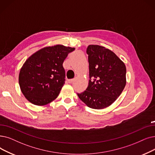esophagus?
Returning a JSON list of instances; mask_svg holds the SVG:
<instances>
[{
	"mask_svg": "<svg viewBox=\"0 0 155 155\" xmlns=\"http://www.w3.org/2000/svg\"><path fill=\"white\" fill-rule=\"evenodd\" d=\"M73 81H74V79H73V78H72V79H69V80H68V82L69 84H71Z\"/></svg>",
	"mask_w": 155,
	"mask_h": 155,
	"instance_id": "1",
	"label": "esophagus"
}]
</instances>
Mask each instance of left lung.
Wrapping results in <instances>:
<instances>
[{"label":"left lung","instance_id":"8db88e82","mask_svg":"<svg viewBox=\"0 0 155 155\" xmlns=\"http://www.w3.org/2000/svg\"><path fill=\"white\" fill-rule=\"evenodd\" d=\"M89 81L86 91L77 94L88 107L101 110L110 106L126 85V67L115 53L104 47L89 45L87 48Z\"/></svg>","mask_w":155,"mask_h":155}]
</instances>
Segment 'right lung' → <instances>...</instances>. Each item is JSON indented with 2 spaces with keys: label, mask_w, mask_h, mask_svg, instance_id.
Here are the masks:
<instances>
[{
  "label": "right lung",
  "mask_w": 155,
  "mask_h": 155,
  "mask_svg": "<svg viewBox=\"0 0 155 155\" xmlns=\"http://www.w3.org/2000/svg\"><path fill=\"white\" fill-rule=\"evenodd\" d=\"M74 50L63 45L46 47L26 59L19 74L20 89L26 99L43 106L58 96L65 82L63 63Z\"/></svg>",
  "instance_id": "add662e5"
}]
</instances>
